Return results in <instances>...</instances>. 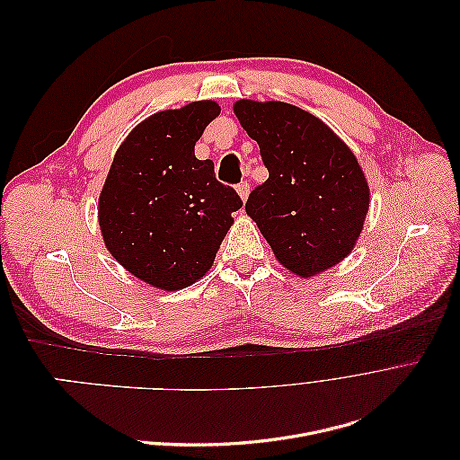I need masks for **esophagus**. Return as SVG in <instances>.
<instances>
[{"mask_svg": "<svg viewBox=\"0 0 460 460\" xmlns=\"http://www.w3.org/2000/svg\"><path fill=\"white\" fill-rule=\"evenodd\" d=\"M249 188H252V186H249L247 180H245V182H242L238 188H235V190H238V196L242 198V201H245L249 198Z\"/></svg>", "mask_w": 460, "mask_h": 460, "instance_id": "obj_1", "label": "esophagus"}]
</instances>
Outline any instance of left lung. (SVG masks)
<instances>
[{
  "label": "left lung",
  "mask_w": 460,
  "mask_h": 460,
  "mask_svg": "<svg viewBox=\"0 0 460 460\" xmlns=\"http://www.w3.org/2000/svg\"><path fill=\"white\" fill-rule=\"evenodd\" d=\"M234 113L269 169L245 213L274 257L301 278L336 267L353 252L370 205L355 153L328 124L296 105L240 100Z\"/></svg>",
  "instance_id": "left-lung-1"
}]
</instances>
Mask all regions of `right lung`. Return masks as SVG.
Here are the masks:
<instances>
[{
	"label": "right lung",
	"mask_w": 460,
	"mask_h": 460,
	"mask_svg": "<svg viewBox=\"0 0 460 460\" xmlns=\"http://www.w3.org/2000/svg\"><path fill=\"white\" fill-rule=\"evenodd\" d=\"M218 115V103L203 100L147 117L117 149L100 193L107 252L157 289L201 280L242 207L235 190L215 178L213 161L193 153Z\"/></svg>",
	"instance_id": "obj_1"
}]
</instances>
